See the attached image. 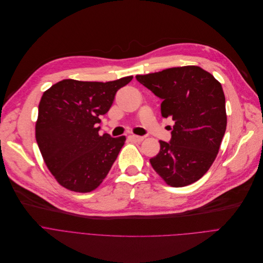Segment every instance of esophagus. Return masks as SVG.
<instances>
[{
  "instance_id": "1",
  "label": "esophagus",
  "mask_w": 263,
  "mask_h": 263,
  "mask_svg": "<svg viewBox=\"0 0 263 263\" xmlns=\"http://www.w3.org/2000/svg\"><path fill=\"white\" fill-rule=\"evenodd\" d=\"M130 139L133 141L137 142V143H141L143 140H144V137H141V136H137V135H132L130 136Z\"/></svg>"
}]
</instances>
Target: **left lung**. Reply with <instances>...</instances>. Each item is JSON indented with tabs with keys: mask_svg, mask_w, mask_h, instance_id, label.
I'll return each instance as SVG.
<instances>
[{
	"mask_svg": "<svg viewBox=\"0 0 263 263\" xmlns=\"http://www.w3.org/2000/svg\"><path fill=\"white\" fill-rule=\"evenodd\" d=\"M137 81L161 102V116L174 125L170 142L149 162L157 174L175 188L203 177L217 157L227 117L222 85L197 66L170 68L137 75Z\"/></svg>",
	"mask_w": 263,
	"mask_h": 263,
	"instance_id": "left-lung-1",
	"label": "left lung"
}]
</instances>
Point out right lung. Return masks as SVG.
<instances>
[{
    "label": "right lung",
    "mask_w": 263,
    "mask_h": 263,
    "mask_svg": "<svg viewBox=\"0 0 263 263\" xmlns=\"http://www.w3.org/2000/svg\"><path fill=\"white\" fill-rule=\"evenodd\" d=\"M132 80L133 76L107 83L64 80L44 91L36 140L46 166L66 189L91 192L110 171L126 138L100 136V116L108 112L117 91Z\"/></svg>",
    "instance_id": "add662e5"
}]
</instances>
